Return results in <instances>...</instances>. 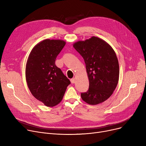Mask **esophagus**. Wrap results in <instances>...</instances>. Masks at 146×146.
<instances>
[{"instance_id":"1","label":"esophagus","mask_w":146,"mask_h":146,"mask_svg":"<svg viewBox=\"0 0 146 146\" xmlns=\"http://www.w3.org/2000/svg\"><path fill=\"white\" fill-rule=\"evenodd\" d=\"M70 82H71V83H74L75 82H76V80H75V79L74 78H73V79H72L71 80H70Z\"/></svg>"}]
</instances>
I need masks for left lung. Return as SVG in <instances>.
Listing matches in <instances>:
<instances>
[{"instance_id": "8db88e82", "label": "left lung", "mask_w": 146, "mask_h": 146, "mask_svg": "<svg viewBox=\"0 0 146 146\" xmlns=\"http://www.w3.org/2000/svg\"><path fill=\"white\" fill-rule=\"evenodd\" d=\"M83 58L89 81L86 92L81 93L83 100L97 105L108 99L115 89L119 79V64L111 45L98 37L92 36L73 44Z\"/></svg>"}]
</instances>
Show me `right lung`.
I'll return each mask as SVG.
<instances>
[{"mask_svg":"<svg viewBox=\"0 0 146 146\" xmlns=\"http://www.w3.org/2000/svg\"><path fill=\"white\" fill-rule=\"evenodd\" d=\"M66 42L44 40L31 51L26 65L25 76L32 95L47 106L59 104L70 81L55 64L57 56Z\"/></svg>","mask_w":146,"mask_h":146,"instance_id":"right-lung-1","label":"right lung"}]
</instances>
